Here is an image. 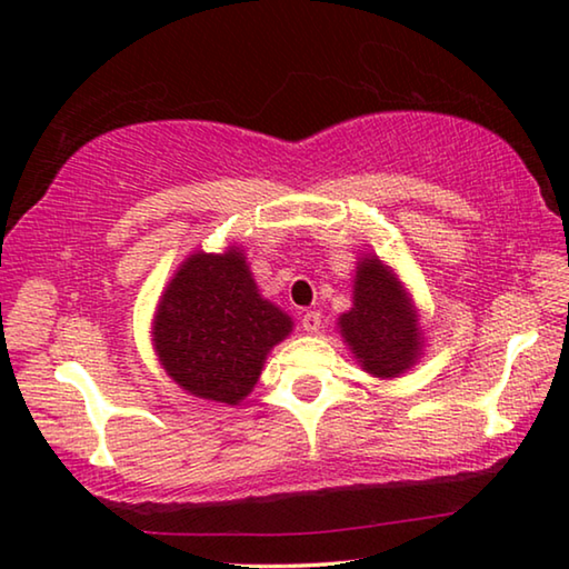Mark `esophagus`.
I'll return each mask as SVG.
<instances>
[{
	"mask_svg": "<svg viewBox=\"0 0 569 569\" xmlns=\"http://www.w3.org/2000/svg\"><path fill=\"white\" fill-rule=\"evenodd\" d=\"M301 326H303L306 333H319V329H321V313H319V311H308V313H303Z\"/></svg>",
	"mask_w": 569,
	"mask_h": 569,
	"instance_id": "1",
	"label": "esophagus"
}]
</instances>
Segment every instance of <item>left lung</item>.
Returning a JSON list of instances; mask_svg holds the SVG:
<instances>
[{
	"instance_id": "8db88e82",
	"label": "left lung",
	"mask_w": 569,
	"mask_h": 569,
	"mask_svg": "<svg viewBox=\"0 0 569 569\" xmlns=\"http://www.w3.org/2000/svg\"><path fill=\"white\" fill-rule=\"evenodd\" d=\"M339 329L363 371L379 379L399 377L421 353L417 308L379 256H366L356 266L353 308L341 313Z\"/></svg>"
}]
</instances>
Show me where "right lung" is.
Masks as SVG:
<instances>
[{
	"label": "right lung",
	"instance_id": "obj_1",
	"mask_svg": "<svg viewBox=\"0 0 569 569\" xmlns=\"http://www.w3.org/2000/svg\"><path fill=\"white\" fill-rule=\"evenodd\" d=\"M293 321L258 293L240 248L192 253L172 276L152 321L168 377L192 397L238 403L253 391L268 351Z\"/></svg>",
	"mask_w": 569,
	"mask_h": 569
}]
</instances>
